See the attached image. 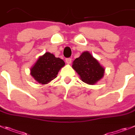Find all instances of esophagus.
<instances>
[{"label": "esophagus", "mask_w": 135, "mask_h": 135, "mask_svg": "<svg viewBox=\"0 0 135 135\" xmlns=\"http://www.w3.org/2000/svg\"><path fill=\"white\" fill-rule=\"evenodd\" d=\"M65 60H66V62L67 64H71V62H72V59H70V58H67V59H65Z\"/></svg>", "instance_id": "obj_1"}]
</instances>
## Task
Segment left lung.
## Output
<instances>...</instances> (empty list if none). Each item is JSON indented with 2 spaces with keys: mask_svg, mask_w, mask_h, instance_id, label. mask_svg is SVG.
Wrapping results in <instances>:
<instances>
[{
  "mask_svg": "<svg viewBox=\"0 0 135 135\" xmlns=\"http://www.w3.org/2000/svg\"><path fill=\"white\" fill-rule=\"evenodd\" d=\"M73 68L79 74L82 81L94 85L104 76V69L88 51L83 52L73 62Z\"/></svg>",
  "mask_w": 135,
  "mask_h": 135,
  "instance_id": "left-lung-1",
  "label": "left lung"
}]
</instances>
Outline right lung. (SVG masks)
<instances>
[{"instance_id": "add662e5", "label": "right lung", "mask_w": 135, "mask_h": 135, "mask_svg": "<svg viewBox=\"0 0 135 135\" xmlns=\"http://www.w3.org/2000/svg\"><path fill=\"white\" fill-rule=\"evenodd\" d=\"M63 60L46 52L38 59L31 69V75L38 83L46 85L56 77L59 70L65 66Z\"/></svg>"}]
</instances>
